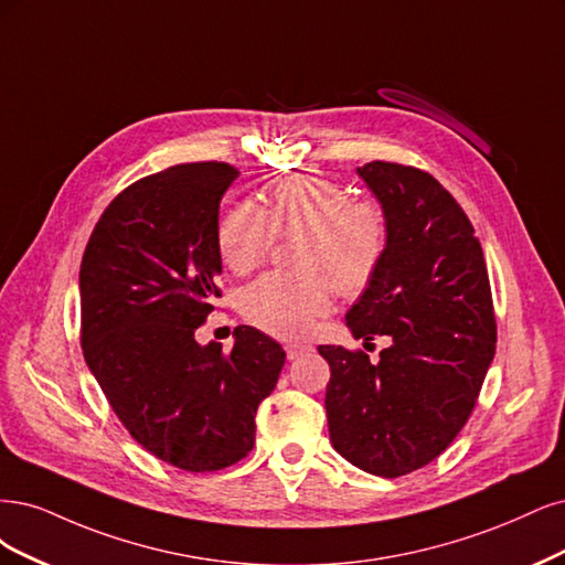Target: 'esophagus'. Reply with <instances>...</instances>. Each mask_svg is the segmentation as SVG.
Listing matches in <instances>:
<instances>
[{
	"instance_id": "esophagus-1",
	"label": "esophagus",
	"mask_w": 565,
	"mask_h": 565,
	"mask_svg": "<svg viewBox=\"0 0 565 565\" xmlns=\"http://www.w3.org/2000/svg\"><path fill=\"white\" fill-rule=\"evenodd\" d=\"M307 352H312V348H309V344H286V356H288L290 361L302 356V354H307Z\"/></svg>"
}]
</instances>
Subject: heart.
Here are the masks:
<instances>
[{"mask_svg": "<svg viewBox=\"0 0 565 565\" xmlns=\"http://www.w3.org/2000/svg\"><path fill=\"white\" fill-rule=\"evenodd\" d=\"M294 271H269L242 294L244 317L277 338H305L326 315L333 290L359 296L375 279L387 246L382 213L321 175H290L267 192L265 211L236 204L217 225L223 263L248 275L260 267L277 234H298Z\"/></svg>", "mask_w": 565, "mask_h": 565, "instance_id": "1", "label": "heart"}]
</instances>
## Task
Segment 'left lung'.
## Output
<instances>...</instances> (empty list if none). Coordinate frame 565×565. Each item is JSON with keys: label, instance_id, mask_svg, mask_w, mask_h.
Masks as SVG:
<instances>
[{"label": "left lung", "instance_id": "1", "mask_svg": "<svg viewBox=\"0 0 565 565\" xmlns=\"http://www.w3.org/2000/svg\"><path fill=\"white\" fill-rule=\"evenodd\" d=\"M356 173L385 215L387 246L344 321L354 338L387 335L390 348L373 363L321 344L323 404L342 458L394 479L439 458L465 427L495 356V315L475 227L439 180L390 161Z\"/></svg>", "mask_w": 565, "mask_h": 565}]
</instances>
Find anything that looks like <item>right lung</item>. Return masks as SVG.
Masks as SVG:
<instances>
[{"label": "right lung", "mask_w": 565, "mask_h": 565, "mask_svg": "<svg viewBox=\"0 0 565 565\" xmlns=\"http://www.w3.org/2000/svg\"><path fill=\"white\" fill-rule=\"evenodd\" d=\"M236 175L199 161L138 180L100 215L79 269L88 371L134 439L185 471L246 458L286 361L253 326H236L232 352L194 338L221 298L217 213Z\"/></svg>", "instance_id": "right-lung-1"}]
</instances>
